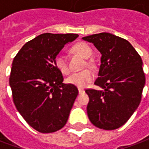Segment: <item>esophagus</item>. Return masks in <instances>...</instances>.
I'll list each match as a JSON object with an SVG mask.
<instances>
[{
  "instance_id": "obj_1",
  "label": "esophagus",
  "mask_w": 149,
  "mask_h": 149,
  "mask_svg": "<svg viewBox=\"0 0 149 149\" xmlns=\"http://www.w3.org/2000/svg\"><path fill=\"white\" fill-rule=\"evenodd\" d=\"M78 91H79V93L81 94V93H83L84 92V90L83 89V88H78Z\"/></svg>"
}]
</instances>
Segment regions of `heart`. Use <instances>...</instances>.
I'll return each instance as SVG.
<instances>
[{
	"mask_svg": "<svg viewBox=\"0 0 149 149\" xmlns=\"http://www.w3.org/2000/svg\"><path fill=\"white\" fill-rule=\"evenodd\" d=\"M71 50L72 52L80 54L85 58L89 57L92 54V49L87 44L84 42H78L73 45L72 46ZM54 64H55L56 68L63 74H68L69 72L67 60L64 55L57 54L56 56L55 59H54ZM86 64L88 66H91L93 65V61L88 60L86 62ZM93 72L88 69H85L81 72L72 73L71 76H69L67 78L66 81L68 84H72L78 88H84L93 80Z\"/></svg>",
	"mask_w": 149,
	"mask_h": 149,
	"instance_id": "obj_1",
	"label": "heart"
}]
</instances>
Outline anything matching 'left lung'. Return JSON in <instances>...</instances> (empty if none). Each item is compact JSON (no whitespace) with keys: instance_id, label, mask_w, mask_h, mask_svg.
<instances>
[{"instance_id":"8db88e82","label":"left lung","mask_w":149,"mask_h":149,"mask_svg":"<svg viewBox=\"0 0 149 149\" xmlns=\"http://www.w3.org/2000/svg\"><path fill=\"white\" fill-rule=\"evenodd\" d=\"M101 53L98 78L94 84L104 90L88 88V116L104 130L125 125L141 103L145 76L141 56L127 40L109 33L83 37Z\"/></svg>"}]
</instances>
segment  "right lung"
I'll return each instance as SVG.
<instances>
[{
    "label": "right lung",
    "mask_w": 149,
    "mask_h": 149,
    "mask_svg": "<svg viewBox=\"0 0 149 149\" xmlns=\"http://www.w3.org/2000/svg\"><path fill=\"white\" fill-rule=\"evenodd\" d=\"M78 36L41 34L28 41L13 59L9 77L13 103L25 121L40 132L63 128L77 97L75 85L62 83L64 77L54 59Z\"/></svg>",
    "instance_id": "obj_1"
}]
</instances>
